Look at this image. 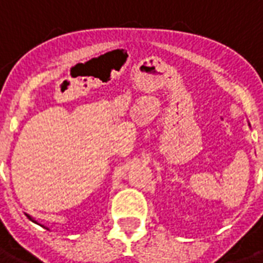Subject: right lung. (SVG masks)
Masks as SVG:
<instances>
[{
	"label": "right lung",
	"mask_w": 263,
	"mask_h": 263,
	"mask_svg": "<svg viewBox=\"0 0 263 263\" xmlns=\"http://www.w3.org/2000/svg\"><path fill=\"white\" fill-rule=\"evenodd\" d=\"M27 216H29V219H31V220H33V218H31V216H30V215H27ZM33 222H35V220H33Z\"/></svg>",
	"instance_id": "right-lung-1"
}]
</instances>
